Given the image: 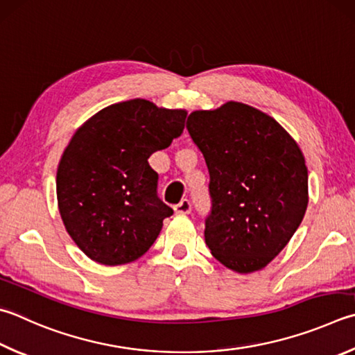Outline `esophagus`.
Segmentation results:
<instances>
[{
    "mask_svg": "<svg viewBox=\"0 0 355 355\" xmlns=\"http://www.w3.org/2000/svg\"><path fill=\"white\" fill-rule=\"evenodd\" d=\"M191 202L188 198H183L182 202H178L175 206H173V209H175L177 214H189L191 212Z\"/></svg>",
    "mask_w": 355,
    "mask_h": 355,
    "instance_id": "1",
    "label": "esophagus"
}]
</instances>
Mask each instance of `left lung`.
I'll return each mask as SVG.
<instances>
[{
  "label": "left lung",
  "mask_w": 355,
  "mask_h": 355,
  "mask_svg": "<svg viewBox=\"0 0 355 355\" xmlns=\"http://www.w3.org/2000/svg\"><path fill=\"white\" fill-rule=\"evenodd\" d=\"M209 172L205 242L239 273L261 270L292 239L307 208V167L293 138L256 108L227 102L186 122Z\"/></svg>",
  "instance_id": "8db88e82"
}]
</instances>
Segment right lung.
Instances as JSON below:
<instances>
[{"label": "right lung", "mask_w": 355, "mask_h": 355, "mask_svg": "<svg viewBox=\"0 0 355 355\" xmlns=\"http://www.w3.org/2000/svg\"><path fill=\"white\" fill-rule=\"evenodd\" d=\"M184 110L146 99L113 104L71 138L57 169V202L71 239L89 259L121 266L143 256L173 214L149 166L183 133Z\"/></svg>", "instance_id": "right-lung-1"}]
</instances>
